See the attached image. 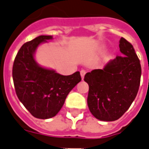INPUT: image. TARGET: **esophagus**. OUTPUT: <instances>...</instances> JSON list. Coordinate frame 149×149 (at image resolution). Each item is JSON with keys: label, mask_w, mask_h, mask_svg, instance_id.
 I'll use <instances>...</instances> for the list:
<instances>
[{"label": "esophagus", "mask_w": 149, "mask_h": 149, "mask_svg": "<svg viewBox=\"0 0 149 149\" xmlns=\"http://www.w3.org/2000/svg\"><path fill=\"white\" fill-rule=\"evenodd\" d=\"M86 74V71L83 70H82L80 71V75H81V77H82V79L84 78V76H85Z\"/></svg>", "instance_id": "obj_1"}]
</instances>
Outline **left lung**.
<instances>
[{"label":"left lung","instance_id":"8db88e82","mask_svg":"<svg viewBox=\"0 0 149 149\" xmlns=\"http://www.w3.org/2000/svg\"><path fill=\"white\" fill-rule=\"evenodd\" d=\"M120 52L102 70L87 72V103L94 117L102 121L117 120L129 109L139 89L141 68L133 46L122 37Z\"/></svg>","mask_w":149,"mask_h":149}]
</instances>
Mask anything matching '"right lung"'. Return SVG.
Wrapping results in <instances>:
<instances>
[{
    "label": "right lung",
    "mask_w": 149,
    "mask_h": 149,
    "mask_svg": "<svg viewBox=\"0 0 149 149\" xmlns=\"http://www.w3.org/2000/svg\"><path fill=\"white\" fill-rule=\"evenodd\" d=\"M52 36H39L20 47L14 60L12 76L16 94L25 108L37 118L55 116L69 93L81 81L79 72L63 76L40 66L35 61L37 47Z\"/></svg>",
    "instance_id": "obj_1"
}]
</instances>
